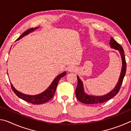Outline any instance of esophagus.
Listing matches in <instances>:
<instances>
[{
    "label": "esophagus",
    "mask_w": 131,
    "mask_h": 131,
    "mask_svg": "<svg viewBox=\"0 0 131 131\" xmlns=\"http://www.w3.org/2000/svg\"><path fill=\"white\" fill-rule=\"evenodd\" d=\"M77 70L75 66H70L68 68V71L70 72H74Z\"/></svg>",
    "instance_id": "34e87169"
}]
</instances>
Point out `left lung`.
<instances>
[{"mask_svg":"<svg viewBox=\"0 0 131 131\" xmlns=\"http://www.w3.org/2000/svg\"><path fill=\"white\" fill-rule=\"evenodd\" d=\"M109 44L111 48H114V49L118 51L121 57L122 64H123V65H122V69L118 83H117L116 87H114V89L112 91H110L108 94L105 95H103V96L89 95L84 92L83 82L80 79L79 76H77V77L78 82H77V85L76 91H75V93H76L77 99L82 103L85 104H90V105L103 103L116 96L119 92V89H120L121 86L122 85V83H123L124 77L125 75L126 69H127V63H126L124 50L120 44L117 43L113 37H111Z\"/></svg>","mask_w":131,"mask_h":131,"instance_id":"obj_1","label":"left lung"}]
</instances>
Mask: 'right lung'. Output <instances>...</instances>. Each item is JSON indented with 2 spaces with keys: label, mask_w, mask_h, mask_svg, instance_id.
Returning <instances> with one entry per match:
<instances>
[{
  "label": "right lung",
  "mask_w": 131,
  "mask_h": 131,
  "mask_svg": "<svg viewBox=\"0 0 131 131\" xmlns=\"http://www.w3.org/2000/svg\"><path fill=\"white\" fill-rule=\"evenodd\" d=\"M37 27L35 28H30L29 29H28L25 32H24L23 34H22L20 37H19L17 40H19L21 39L22 37L25 36V35H28L29 34V33L33 32V31L36 30ZM66 74V72H63L62 73L58 75L56 78H55L52 83L51 84L50 87H48L47 90L44 91L43 92L41 93V94L36 95H26L23 94L20 92H19L18 91H17L16 89H15V88L13 87L12 84L11 83V87H12V90L13 91L15 94H16L18 97H19V98L23 99L27 102L34 104V105H41V104L47 102L48 101H50L51 99L52 98V97L54 96L55 90H56V88L57 87L59 79L63 76H65Z\"/></svg>",
  "instance_id": "add662e5"
}]
</instances>
